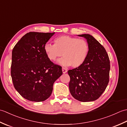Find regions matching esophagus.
Instances as JSON below:
<instances>
[{"label":"esophagus","mask_w":127,"mask_h":127,"mask_svg":"<svg viewBox=\"0 0 127 127\" xmlns=\"http://www.w3.org/2000/svg\"><path fill=\"white\" fill-rule=\"evenodd\" d=\"M62 71H63V74H65V73H66V72L68 71V70H67L66 69L63 68H62Z\"/></svg>","instance_id":"obj_1"}]
</instances>
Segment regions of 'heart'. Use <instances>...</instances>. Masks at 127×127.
I'll use <instances>...</instances> for the list:
<instances>
[{
    "label": "heart",
    "instance_id": "heart-1",
    "mask_svg": "<svg viewBox=\"0 0 127 127\" xmlns=\"http://www.w3.org/2000/svg\"><path fill=\"white\" fill-rule=\"evenodd\" d=\"M54 42L55 45H45V52L52 61H56L63 55L64 57L58 61L62 66L79 68L84 64L90 53V45L85 39L62 35L56 37Z\"/></svg>",
    "mask_w": 127,
    "mask_h": 127
}]
</instances>
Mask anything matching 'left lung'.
Listing matches in <instances>:
<instances>
[{
    "label": "left lung",
    "mask_w": 127,
    "mask_h": 127,
    "mask_svg": "<svg viewBox=\"0 0 127 127\" xmlns=\"http://www.w3.org/2000/svg\"><path fill=\"white\" fill-rule=\"evenodd\" d=\"M78 36L86 39L90 50L82 66L68 70L69 91L77 100L92 101L100 96L108 85L110 60L105 48L93 36L88 34Z\"/></svg>",
    "instance_id": "1"
}]
</instances>
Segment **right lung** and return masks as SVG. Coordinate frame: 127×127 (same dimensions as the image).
<instances>
[{"label":"right lung","mask_w":127,"mask_h":127,"mask_svg":"<svg viewBox=\"0 0 127 127\" xmlns=\"http://www.w3.org/2000/svg\"><path fill=\"white\" fill-rule=\"evenodd\" d=\"M55 33L29 32L12 51L11 75L14 87L28 100L40 102L52 94L53 83L63 74L45 53L44 46Z\"/></svg>","instance_id":"1"}]
</instances>
